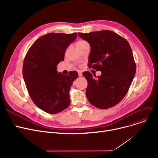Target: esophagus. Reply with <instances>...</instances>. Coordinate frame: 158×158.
Instances as JSON below:
<instances>
[{
    "instance_id": "1",
    "label": "esophagus",
    "mask_w": 158,
    "mask_h": 158,
    "mask_svg": "<svg viewBox=\"0 0 158 158\" xmlns=\"http://www.w3.org/2000/svg\"><path fill=\"white\" fill-rule=\"evenodd\" d=\"M78 74H79V77H81L82 76V72L81 71L78 72Z\"/></svg>"
}]
</instances>
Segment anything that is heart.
Returning <instances> with one entry per match:
<instances>
[{"label": "heart", "instance_id": "b5f03b06", "mask_svg": "<svg viewBox=\"0 0 158 158\" xmlns=\"http://www.w3.org/2000/svg\"><path fill=\"white\" fill-rule=\"evenodd\" d=\"M86 44H88V43L86 42V41L81 40H79V41H77L76 44V46L77 48H81L82 47H83L84 45H85Z\"/></svg>", "mask_w": 158, "mask_h": 158}]
</instances>
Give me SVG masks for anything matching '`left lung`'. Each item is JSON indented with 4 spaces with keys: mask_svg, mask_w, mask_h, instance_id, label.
<instances>
[{
    "mask_svg": "<svg viewBox=\"0 0 158 158\" xmlns=\"http://www.w3.org/2000/svg\"><path fill=\"white\" fill-rule=\"evenodd\" d=\"M79 36L90 46L88 66L102 72L95 79L89 72L82 73L88 81V100L99 109L113 107L127 93L136 73L129 44L125 38L108 30L79 33Z\"/></svg>",
    "mask_w": 158,
    "mask_h": 158,
    "instance_id": "left-lung-1",
    "label": "left lung"
}]
</instances>
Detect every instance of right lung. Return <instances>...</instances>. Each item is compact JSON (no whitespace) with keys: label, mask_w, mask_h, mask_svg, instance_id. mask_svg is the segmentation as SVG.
Instances as JSON below:
<instances>
[{"label":"right lung","mask_w":158,"mask_h":158,"mask_svg":"<svg viewBox=\"0 0 158 158\" xmlns=\"http://www.w3.org/2000/svg\"><path fill=\"white\" fill-rule=\"evenodd\" d=\"M77 36V32L48 33L35 41L25 57V84L33 102L46 113L56 114L70 106V89L78 73L62 74L57 65L64 60L66 50Z\"/></svg>","instance_id":"1"}]
</instances>
